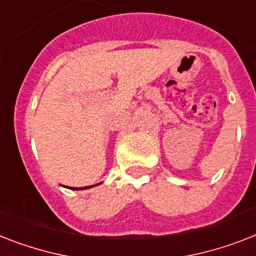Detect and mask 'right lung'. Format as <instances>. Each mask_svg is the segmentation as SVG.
Returning <instances> with one entry per match:
<instances>
[{
  "label": "right lung",
  "mask_w": 256,
  "mask_h": 256,
  "mask_svg": "<svg viewBox=\"0 0 256 256\" xmlns=\"http://www.w3.org/2000/svg\"><path fill=\"white\" fill-rule=\"evenodd\" d=\"M72 189H78V188H72Z\"/></svg>",
  "instance_id": "add662e5"
}]
</instances>
